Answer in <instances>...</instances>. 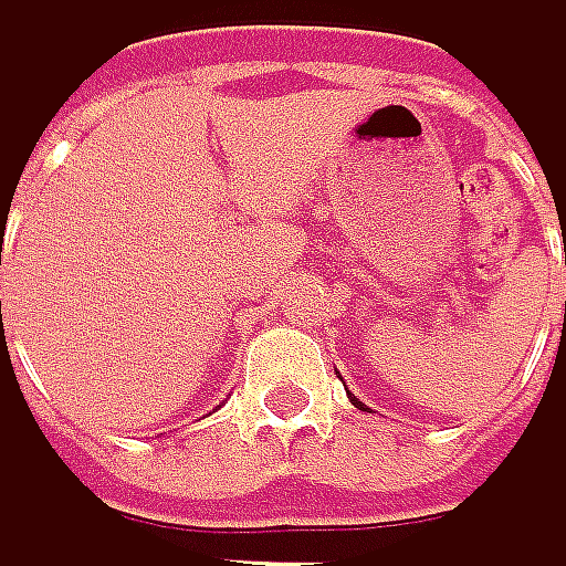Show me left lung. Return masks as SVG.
Here are the masks:
<instances>
[{
  "mask_svg": "<svg viewBox=\"0 0 566 566\" xmlns=\"http://www.w3.org/2000/svg\"><path fill=\"white\" fill-rule=\"evenodd\" d=\"M348 399H352V406H355V409H361V412H366V406H361V402H358L355 396H348Z\"/></svg>",
  "mask_w": 566,
  "mask_h": 566,
  "instance_id": "1",
  "label": "left lung"
}]
</instances>
